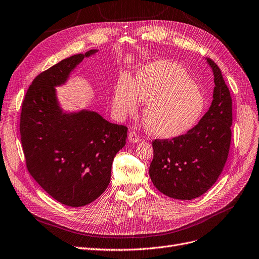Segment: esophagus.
Instances as JSON below:
<instances>
[{
  "label": "esophagus",
  "instance_id": "obj_1",
  "mask_svg": "<svg viewBox=\"0 0 259 259\" xmlns=\"http://www.w3.org/2000/svg\"><path fill=\"white\" fill-rule=\"evenodd\" d=\"M128 140L131 143H139L140 140V136L136 132V131H130L128 134Z\"/></svg>",
  "mask_w": 259,
  "mask_h": 259
}]
</instances>
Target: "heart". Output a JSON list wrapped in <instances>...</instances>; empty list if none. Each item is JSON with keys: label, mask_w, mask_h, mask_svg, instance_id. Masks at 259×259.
Returning <instances> with one entry per match:
<instances>
[{"label": "heart", "mask_w": 259, "mask_h": 259, "mask_svg": "<svg viewBox=\"0 0 259 259\" xmlns=\"http://www.w3.org/2000/svg\"><path fill=\"white\" fill-rule=\"evenodd\" d=\"M141 102L146 128L161 139H174L192 130L204 113L206 100L200 88L179 64L157 60L143 66L137 78L123 74L112 95L117 119L137 114Z\"/></svg>", "instance_id": "heart-1"}]
</instances>
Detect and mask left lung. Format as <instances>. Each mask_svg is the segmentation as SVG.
Instances as JSON below:
<instances>
[{"label": "left lung", "instance_id": "obj_1", "mask_svg": "<svg viewBox=\"0 0 259 259\" xmlns=\"http://www.w3.org/2000/svg\"><path fill=\"white\" fill-rule=\"evenodd\" d=\"M213 74L208 111L186 134L152 142L149 176L157 190L178 200L200 197L215 184L228 160L232 138V98L219 66L206 58Z\"/></svg>", "mask_w": 259, "mask_h": 259}]
</instances>
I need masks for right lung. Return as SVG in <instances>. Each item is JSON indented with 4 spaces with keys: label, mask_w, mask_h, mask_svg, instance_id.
Listing matches in <instances>:
<instances>
[{
    "label": "right lung",
    "mask_w": 259,
    "mask_h": 259,
    "mask_svg": "<svg viewBox=\"0 0 259 259\" xmlns=\"http://www.w3.org/2000/svg\"><path fill=\"white\" fill-rule=\"evenodd\" d=\"M91 50L61 60L39 74L22 104L20 133L27 169L60 203L79 207L108 187L116 153L125 146L128 128L97 112H63L56 87L64 84Z\"/></svg>",
    "instance_id": "1"
}]
</instances>
